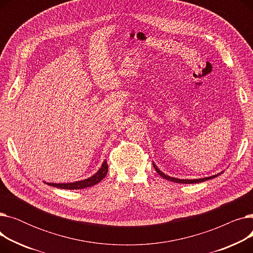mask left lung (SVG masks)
I'll return each mask as SVG.
<instances>
[{
    "label": "left lung",
    "instance_id": "8db88e82",
    "mask_svg": "<svg viewBox=\"0 0 253 253\" xmlns=\"http://www.w3.org/2000/svg\"><path fill=\"white\" fill-rule=\"evenodd\" d=\"M153 165H154V168L156 169V171L159 173V175H161L163 178L167 179V180H170V181H173V182H177V183H198V182H202V181H205V180H208V179H211V178H214L216 176H218L219 174H221L223 171H221L220 173H217L215 175H212V176H208V177H203V178H195V179H180V178H175V177H171L169 175H166L164 172H162L160 169H159L156 164L153 162Z\"/></svg>",
    "mask_w": 253,
    "mask_h": 253
}]
</instances>
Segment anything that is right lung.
I'll return each instance as SVG.
<instances>
[{"label": "right lung", "instance_id": "add662e5", "mask_svg": "<svg viewBox=\"0 0 253 253\" xmlns=\"http://www.w3.org/2000/svg\"><path fill=\"white\" fill-rule=\"evenodd\" d=\"M108 171H109V166L106 164V161H103L101 167L97 170L96 173L86 179L78 180L75 182H68V183H53V182H45V181L44 182L47 183L48 185H51V187L64 189V190H81V189L92 187V185L100 182L105 177Z\"/></svg>", "mask_w": 253, "mask_h": 253}]
</instances>
